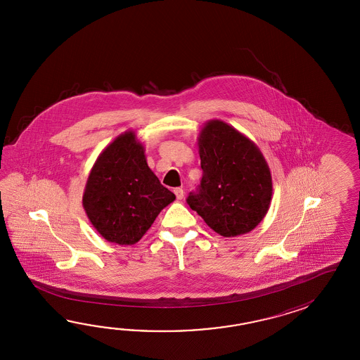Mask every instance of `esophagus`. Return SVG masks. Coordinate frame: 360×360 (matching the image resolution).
<instances>
[{
    "mask_svg": "<svg viewBox=\"0 0 360 360\" xmlns=\"http://www.w3.org/2000/svg\"><path fill=\"white\" fill-rule=\"evenodd\" d=\"M174 193H175V195H176V198L179 199V200L184 198L183 188H175Z\"/></svg>",
    "mask_w": 360,
    "mask_h": 360,
    "instance_id": "obj_1",
    "label": "esophagus"
}]
</instances>
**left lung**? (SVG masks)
<instances>
[{"mask_svg": "<svg viewBox=\"0 0 360 360\" xmlns=\"http://www.w3.org/2000/svg\"><path fill=\"white\" fill-rule=\"evenodd\" d=\"M198 150L203 176L188 205L222 237L250 233L265 217L273 195L259 146L228 123L211 120L199 132Z\"/></svg>", "mask_w": 360, "mask_h": 360, "instance_id": "left-lung-1", "label": "left lung"}]
</instances>
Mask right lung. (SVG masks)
I'll return each mask as SVG.
<instances>
[{
	"mask_svg": "<svg viewBox=\"0 0 360 360\" xmlns=\"http://www.w3.org/2000/svg\"><path fill=\"white\" fill-rule=\"evenodd\" d=\"M146 163L134 131L115 138L100 153L84 186V211L110 243H138L162 210L175 200Z\"/></svg>",
	"mask_w": 360,
	"mask_h": 360,
	"instance_id": "add662e5",
	"label": "right lung"
}]
</instances>
